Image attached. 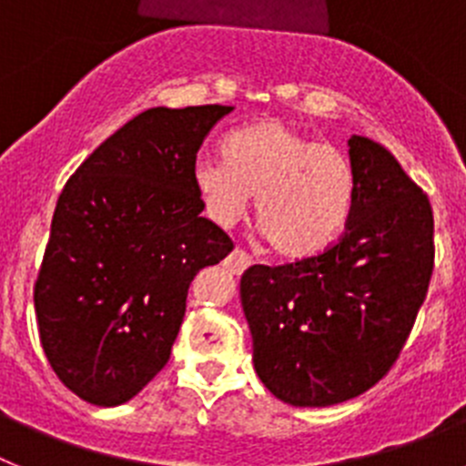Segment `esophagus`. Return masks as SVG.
Instances as JSON below:
<instances>
[{
  "mask_svg": "<svg viewBox=\"0 0 466 466\" xmlns=\"http://www.w3.org/2000/svg\"><path fill=\"white\" fill-rule=\"evenodd\" d=\"M226 268L230 270V273H242L245 268H249L252 266V257L247 252H242V249H233V252L228 254V258L224 261Z\"/></svg>",
  "mask_w": 466,
  "mask_h": 466,
  "instance_id": "1",
  "label": "esophagus"
}]
</instances>
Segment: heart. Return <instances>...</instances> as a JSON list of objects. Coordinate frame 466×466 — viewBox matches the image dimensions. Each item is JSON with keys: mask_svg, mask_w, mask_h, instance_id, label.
<instances>
[{"mask_svg": "<svg viewBox=\"0 0 466 466\" xmlns=\"http://www.w3.org/2000/svg\"><path fill=\"white\" fill-rule=\"evenodd\" d=\"M221 154L191 172L214 224L236 226L257 196V224L279 257L310 258L339 240L355 203V172L339 149L266 118L233 130Z\"/></svg>", "mask_w": 466, "mask_h": 466, "instance_id": "b5f03b06", "label": "heart"}]
</instances>
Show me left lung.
<instances>
[{"label": "left lung", "instance_id": "8db88e82", "mask_svg": "<svg viewBox=\"0 0 466 466\" xmlns=\"http://www.w3.org/2000/svg\"><path fill=\"white\" fill-rule=\"evenodd\" d=\"M355 203L319 257L242 273L254 369L279 401L322 409L360 397L394 364L427 296L434 219L385 147L352 135Z\"/></svg>", "mask_w": 466, "mask_h": 466}]
</instances>
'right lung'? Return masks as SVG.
Returning a JSON list of instances; mask_svg holds the SVG:
<instances>
[{"label":"right lung","instance_id":"obj_1","mask_svg":"<svg viewBox=\"0 0 466 466\" xmlns=\"http://www.w3.org/2000/svg\"><path fill=\"white\" fill-rule=\"evenodd\" d=\"M233 106L142 111L69 177L35 284L41 348L95 406H121L167 364L188 284L233 252L200 217L191 172Z\"/></svg>","mask_w":466,"mask_h":466}]
</instances>
